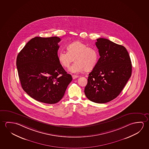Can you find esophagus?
Returning <instances> with one entry per match:
<instances>
[{"instance_id": "esophagus-1", "label": "esophagus", "mask_w": 149, "mask_h": 149, "mask_svg": "<svg viewBox=\"0 0 149 149\" xmlns=\"http://www.w3.org/2000/svg\"><path fill=\"white\" fill-rule=\"evenodd\" d=\"M78 77H79L78 76L75 75H72V78H73V79L78 78Z\"/></svg>"}]
</instances>
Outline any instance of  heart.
I'll use <instances>...</instances> for the list:
<instances>
[{
	"label": "heart",
	"mask_w": 149,
	"mask_h": 149,
	"mask_svg": "<svg viewBox=\"0 0 149 149\" xmlns=\"http://www.w3.org/2000/svg\"><path fill=\"white\" fill-rule=\"evenodd\" d=\"M67 51L61 50L58 54L59 63L64 68H68L74 61L75 62L69 68L72 73H76L85 70L90 71L95 68L99 60L98 51L88 47L81 41H76L68 44Z\"/></svg>",
	"instance_id": "obj_1"
}]
</instances>
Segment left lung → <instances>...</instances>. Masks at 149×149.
<instances>
[{
  "mask_svg": "<svg viewBox=\"0 0 149 149\" xmlns=\"http://www.w3.org/2000/svg\"><path fill=\"white\" fill-rule=\"evenodd\" d=\"M100 58L89 74L85 88L87 98L97 103H104L120 95L132 75V64L125 47L109 39H97Z\"/></svg>",
  "mask_w": 149,
  "mask_h": 149,
  "instance_id": "obj_1",
  "label": "left lung"
}]
</instances>
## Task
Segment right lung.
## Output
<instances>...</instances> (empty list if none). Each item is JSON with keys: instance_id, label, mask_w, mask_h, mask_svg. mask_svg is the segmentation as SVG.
Returning a JSON list of instances; mask_svg holds the SVG:
<instances>
[{"instance_id": "add662e5", "label": "right lung", "mask_w": 149, "mask_h": 149, "mask_svg": "<svg viewBox=\"0 0 149 149\" xmlns=\"http://www.w3.org/2000/svg\"><path fill=\"white\" fill-rule=\"evenodd\" d=\"M60 41L58 37H36L17 55V66L22 88L40 102H58L72 81L58 59Z\"/></svg>"}]
</instances>
